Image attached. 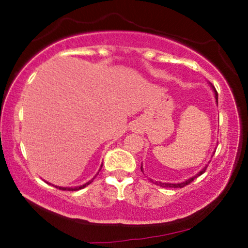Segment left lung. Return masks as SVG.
<instances>
[{
	"label": "left lung",
	"mask_w": 248,
	"mask_h": 248,
	"mask_svg": "<svg viewBox=\"0 0 248 248\" xmlns=\"http://www.w3.org/2000/svg\"><path fill=\"white\" fill-rule=\"evenodd\" d=\"M211 87H212V89H213V91H215V94H216V99H217V103H218V93H217V90H216V88L212 86L211 84ZM206 167H208V165L205 166V167H203L202 168V170L199 172V174H196L195 176H193V177H191V178H188V179H186L185 182H182V183H177V184H171V183H161V182H155V181H152V179H150V181L154 183V184H155V185H159V186H161V187H169V188H177V187H179V188H182V187H184V186H186V185H188V184H191V183L194 181V179L198 177V176H200V175H202L203 172H204L205 170H206ZM141 170L143 171V168H142V166H141Z\"/></svg>",
	"instance_id": "8db88e82"
}]
</instances>
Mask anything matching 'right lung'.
Segmentation results:
<instances>
[{"label": "right lung", "mask_w": 248, "mask_h": 248, "mask_svg": "<svg viewBox=\"0 0 248 248\" xmlns=\"http://www.w3.org/2000/svg\"><path fill=\"white\" fill-rule=\"evenodd\" d=\"M101 167H103V165H101ZM100 169H99V170H100ZM93 181V178L91 179V181L88 182V183H86V184H83V185H81V186H77V187H61V186H55V187L59 188V189H62V191H79V189L86 187V186L89 185Z\"/></svg>", "instance_id": "obj_1"}]
</instances>
